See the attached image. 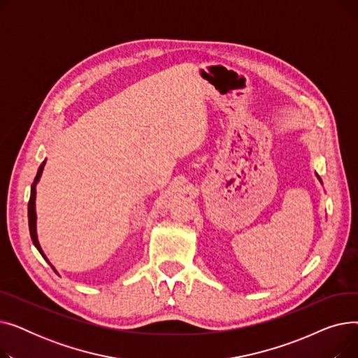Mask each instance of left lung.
I'll use <instances>...</instances> for the list:
<instances>
[{
    "mask_svg": "<svg viewBox=\"0 0 358 358\" xmlns=\"http://www.w3.org/2000/svg\"><path fill=\"white\" fill-rule=\"evenodd\" d=\"M316 177H317V180H319V182H321V184H322V180H321V177H319V176H317V174H316Z\"/></svg>",
    "mask_w": 358,
    "mask_h": 358,
    "instance_id": "8db88e82",
    "label": "left lung"
}]
</instances>
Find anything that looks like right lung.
Returning <instances> with one entry per match:
<instances>
[{"label":"right lung","instance_id":"obj_1","mask_svg":"<svg viewBox=\"0 0 358 358\" xmlns=\"http://www.w3.org/2000/svg\"><path fill=\"white\" fill-rule=\"evenodd\" d=\"M45 164H46V159L41 164L39 169H37V174H36V177H34V181H33L31 189H30V200H29V229H30V236H31V241H33V243H34V247L37 248V251H39V252L42 254V257L50 264V261L48 259V257L45 255V252H43V250H42V247H41L39 239H37V231H36V220H37V216H36V185H37V182H39L41 177H42ZM50 267L53 268L55 273H58V271L55 270V267H53L52 264H50Z\"/></svg>","mask_w":358,"mask_h":358}]
</instances>
